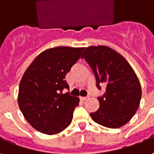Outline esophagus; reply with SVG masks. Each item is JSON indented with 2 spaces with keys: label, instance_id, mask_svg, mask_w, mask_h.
<instances>
[{
  "label": "esophagus",
  "instance_id": "1",
  "mask_svg": "<svg viewBox=\"0 0 154 154\" xmlns=\"http://www.w3.org/2000/svg\"><path fill=\"white\" fill-rule=\"evenodd\" d=\"M81 100H86L87 99V97H80Z\"/></svg>",
  "mask_w": 154,
  "mask_h": 154
}]
</instances>
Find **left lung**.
<instances>
[{"label":"left lung","mask_w":154,"mask_h":154,"mask_svg":"<svg viewBox=\"0 0 154 154\" xmlns=\"http://www.w3.org/2000/svg\"><path fill=\"white\" fill-rule=\"evenodd\" d=\"M83 57L93 70L97 87L106 85L104 96L98 98L99 109L90 114L91 119L110 129L125 125L135 115L142 96L134 69L121 54L104 45L87 48Z\"/></svg>","instance_id":"1"}]
</instances>
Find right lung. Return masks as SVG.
<instances>
[{"label":"right lung","mask_w":154,"mask_h":154,"mask_svg":"<svg viewBox=\"0 0 154 154\" xmlns=\"http://www.w3.org/2000/svg\"><path fill=\"white\" fill-rule=\"evenodd\" d=\"M85 48H48L35 57L20 82L19 107L30 125L53 135L63 131L72 122L79 98L62 94L69 88L66 74L80 58Z\"/></svg>","instance_id":"1"}]
</instances>
